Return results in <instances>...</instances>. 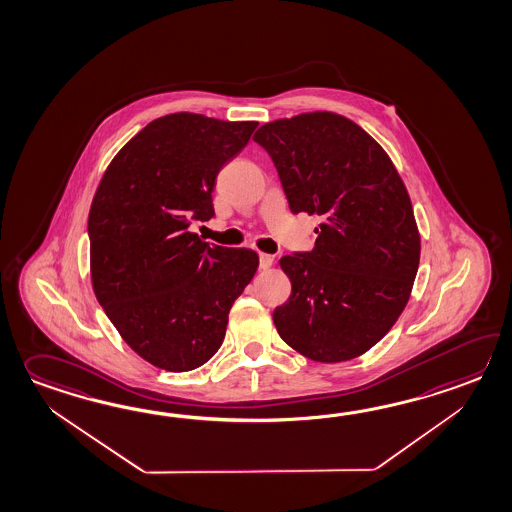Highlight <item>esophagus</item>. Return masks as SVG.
I'll return each mask as SVG.
<instances>
[{
	"label": "esophagus",
	"mask_w": 512,
	"mask_h": 512,
	"mask_svg": "<svg viewBox=\"0 0 512 512\" xmlns=\"http://www.w3.org/2000/svg\"><path fill=\"white\" fill-rule=\"evenodd\" d=\"M273 257L268 253H259V268L261 270H268L272 266Z\"/></svg>",
	"instance_id": "34e87169"
}]
</instances>
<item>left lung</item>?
<instances>
[{"instance_id":"left-lung-1","label":"left lung","mask_w":512,"mask_h":512,"mask_svg":"<svg viewBox=\"0 0 512 512\" xmlns=\"http://www.w3.org/2000/svg\"><path fill=\"white\" fill-rule=\"evenodd\" d=\"M292 213L321 218L314 250L284 255L292 294L273 310L279 336L314 362L353 360L408 305L421 237L395 165L365 130L332 112L262 125Z\"/></svg>"}]
</instances>
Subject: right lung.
<instances>
[{"label":"right lung","mask_w":512,"mask_h":512,"mask_svg":"<svg viewBox=\"0 0 512 512\" xmlns=\"http://www.w3.org/2000/svg\"><path fill=\"white\" fill-rule=\"evenodd\" d=\"M255 128L189 112L159 117L117 152L93 196V292L130 349L159 369L204 365L257 272L255 251L189 229L215 216L216 176Z\"/></svg>","instance_id":"add662e5"}]
</instances>
